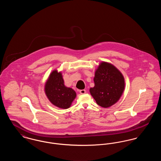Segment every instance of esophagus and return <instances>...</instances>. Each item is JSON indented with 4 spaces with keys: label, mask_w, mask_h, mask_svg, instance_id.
<instances>
[{
    "label": "esophagus",
    "mask_w": 161,
    "mask_h": 161,
    "mask_svg": "<svg viewBox=\"0 0 161 161\" xmlns=\"http://www.w3.org/2000/svg\"><path fill=\"white\" fill-rule=\"evenodd\" d=\"M79 92H80V93L81 94H84V93H86V90H84V89L80 90Z\"/></svg>",
    "instance_id": "34e87169"
}]
</instances>
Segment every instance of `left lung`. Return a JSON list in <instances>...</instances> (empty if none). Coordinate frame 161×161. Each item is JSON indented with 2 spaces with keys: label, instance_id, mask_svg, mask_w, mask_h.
I'll return each mask as SVG.
<instances>
[{
  "label": "left lung",
  "instance_id": "8db88e82",
  "mask_svg": "<svg viewBox=\"0 0 161 161\" xmlns=\"http://www.w3.org/2000/svg\"><path fill=\"white\" fill-rule=\"evenodd\" d=\"M95 86L90 92L98 105L108 107L116 103L123 93L125 83L122 74L111 64L103 62L95 72Z\"/></svg>",
  "mask_w": 161,
  "mask_h": 161
}]
</instances>
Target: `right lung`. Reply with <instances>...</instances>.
<instances>
[{
	"mask_svg": "<svg viewBox=\"0 0 161 161\" xmlns=\"http://www.w3.org/2000/svg\"><path fill=\"white\" fill-rule=\"evenodd\" d=\"M45 93L49 101L57 107L68 108L76 97V93L64 84L60 72L53 71L45 85Z\"/></svg>",
	"mask_w": 161,
	"mask_h": 161,
	"instance_id": "add662e5",
	"label": "right lung"
}]
</instances>
